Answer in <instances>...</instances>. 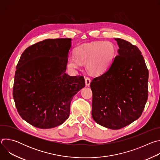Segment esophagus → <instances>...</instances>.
I'll list each match as a JSON object with an SVG mask.
<instances>
[{
  "instance_id": "esophagus-1",
  "label": "esophagus",
  "mask_w": 160,
  "mask_h": 160,
  "mask_svg": "<svg viewBox=\"0 0 160 160\" xmlns=\"http://www.w3.org/2000/svg\"><path fill=\"white\" fill-rule=\"evenodd\" d=\"M85 85H86L87 86H88V85H90V82H91V80H90V78H88V77H86V78H85Z\"/></svg>"
}]
</instances>
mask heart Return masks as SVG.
Wrapping results in <instances>:
<instances>
[{
	"instance_id": "heart-1",
	"label": "heart",
	"mask_w": 160,
	"mask_h": 160,
	"mask_svg": "<svg viewBox=\"0 0 160 160\" xmlns=\"http://www.w3.org/2000/svg\"><path fill=\"white\" fill-rule=\"evenodd\" d=\"M115 54V48L110 42H94L82 44L75 49V56H70L66 61L70 70H80L86 63L87 70L93 75H99L110 66Z\"/></svg>"
}]
</instances>
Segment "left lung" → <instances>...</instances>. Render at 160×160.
<instances>
[{
  "label": "left lung",
  "instance_id": "8db88e82",
  "mask_svg": "<svg viewBox=\"0 0 160 160\" xmlns=\"http://www.w3.org/2000/svg\"><path fill=\"white\" fill-rule=\"evenodd\" d=\"M115 40L118 55L90 86L93 119L101 126L117 130L141 116L148 98L149 72L138 47L121 38Z\"/></svg>",
  "mask_w": 160,
  "mask_h": 160
}]
</instances>
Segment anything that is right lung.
Here are the masks:
<instances>
[{"mask_svg":"<svg viewBox=\"0 0 160 160\" xmlns=\"http://www.w3.org/2000/svg\"><path fill=\"white\" fill-rule=\"evenodd\" d=\"M72 38L46 39L25 50L16 66L12 95L19 115L38 128L69 117L73 97L85 87L82 76L65 73Z\"/></svg>","mask_w":160,"mask_h":160,"instance_id":"add662e5","label":"right lung"}]
</instances>
